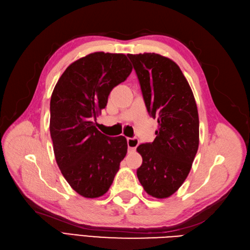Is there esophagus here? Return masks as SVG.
I'll return each instance as SVG.
<instances>
[{"label":"esophagus","instance_id":"34e87169","mask_svg":"<svg viewBox=\"0 0 250 250\" xmlns=\"http://www.w3.org/2000/svg\"><path fill=\"white\" fill-rule=\"evenodd\" d=\"M139 145V140L137 138H128L127 139V146L129 150H134Z\"/></svg>","mask_w":250,"mask_h":250}]
</instances>
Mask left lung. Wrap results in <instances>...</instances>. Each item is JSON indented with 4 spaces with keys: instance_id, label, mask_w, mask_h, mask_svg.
Masks as SVG:
<instances>
[{
    "instance_id": "obj_1",
    "label": "left lung",
    "mask_w": 250,
    "mask_h": 250,
    "mask_svg": "<svg viewBox=\"0 0 250 250\" xmlns=\"http://www.w3.org/2000/svg\"><path fill=\"white\" fill-rule=\"evenodd\" d=\"M144 101L158 129L152 143L137 148L143 157L137 175L150 196L167 198L184 184L199 145V118L190 84L179 66L155 53L128 54Z\"/></svg>"
}]
</instances>
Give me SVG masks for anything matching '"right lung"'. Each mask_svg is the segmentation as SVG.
I'll use <instances>...</instances> for the list:
<instances>
[{
    "mask_svg": "<svg viewBox=\"0 0 250 250\" xmlns=\"http://www.w3.org/2000/svg\"><path fill=\"white\" fill-rule=\"evenodd\" d=\"M131 71L126 55L95 52L67 66L52 93L50 133L56 163L73 190L85 198L108 191L127 153L124 137L104 135L93 120Z\"/></svg>",
    "mask_w": 250,
    "mask_h": 250,
    "instance_id": "add662e5",
    "label": "right lung"
}]
</instances>
